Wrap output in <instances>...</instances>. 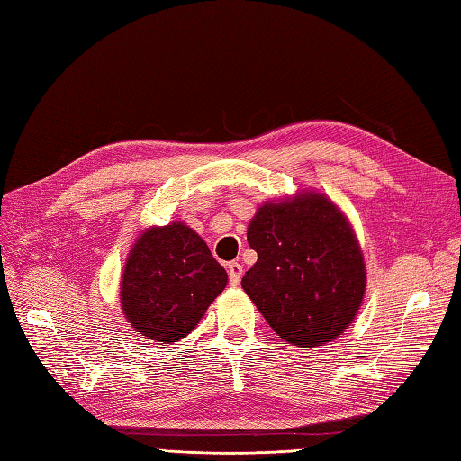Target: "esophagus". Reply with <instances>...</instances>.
<instances>
[{
	"label": "esophagus",
	"mask_w": 461,
	"mask_h": 461,
	"mask_svg": "<svg viewBox=\"0 0 461 461\" xmlns=\"http://www.w3.org/2000/svg\"><path fill=\"white\" fill-rule=\"evenodd\" d=\"M227 270H229V282H230V285H239V282L242 278V266L239 262H229Z\"/></svg>",
	"instance_id": "34e87169"
}]
</instances>
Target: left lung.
Instances as JSON below:
<instances>
[{
    "instance_id": "1",
    "label": "left lung",
    "mask_w": 461,
    "mask_h": 461,
    "mask_svg": "<svg viewBox=\"0 0 461 461\" xmlns=\"http://www.w3.org/2000/svg\"><path fill=\"white\" fill-rule=\"evenodd\" d=\"M247 239L258 260L242 288L284 341L320 349L349 327L366 272L351 224L333 201L305 191L264 203Z\"/></svg>"
}]
</instances>
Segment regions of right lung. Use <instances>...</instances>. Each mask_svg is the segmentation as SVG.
I'll return each mask as SVG.
<instances>
[{
	"label": "right lung",
	"instance_id": "1",
	"mask_svg": "<svg viewBox=\"0 0 461 461\" xmlns=\"http://www.w3.org/2000/svg\"><path fill=\"white\" fill-rule=\"evenodd\" d=\"M227 282V272L187 224L151 227L126 260L122 310L146 339L176 343L195 330Z\"/></svg>",
	"mask_w": 461,
	"mask_h": 461
}]
</instances>
